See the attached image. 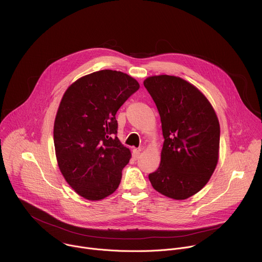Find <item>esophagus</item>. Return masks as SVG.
Returning a JSON list of instances; mask_svg holds the SVG:
<instances>
[{
  "mask_svg": "<svg viewBox=\"0 0 262 262\" xmlns=\"http://www.w3.org/2000/svg\"><path fill=\"white\" fill-rule=\"evenodd\" d=\"M140 151H141V149H134V150H133V158H134L135 160H138V159H139V157H140Z\"/></svg>",
  "mask_w": 262,
  "mask_h": 262,
  "instance_id": "1",
  "label": "esophagus"
}]
</instances>
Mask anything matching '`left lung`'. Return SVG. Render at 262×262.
Returning a JSON list of instances; mask_svg holds the SVG:
<instances>
[{
    "label": "left lung",
    "instance_id": "1",
    "mask_svg": "<svg viewBox=\"0 0 262 262\" xmlns=\"http://www.w3.org/2000/svg\"><path fill=\"white\" fill-rule=\"evenodd\" d=\"M144 86L158 107L165 139L160 167L149 180L169 198H190L208 182L217 164L215 112L195 86L178 77H149Z\"/></svg>",
    "mask_w": 262,
    "mask_h": 262
}]
</instances>
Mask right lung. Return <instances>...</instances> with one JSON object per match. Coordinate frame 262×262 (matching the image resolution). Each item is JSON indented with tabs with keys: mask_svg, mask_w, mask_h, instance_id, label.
I'll list each match as a JSON object with an SVG mask.
<instances>
[{
	"mask_svg": "<svg viewBox=\"0 0 262 262\" xmlns=\"http://www.w3.org/2000/svg\"><path fill=\"white\" fill-rule=\"evenodd\" d=\"M140 88L128 74L99 70L65 91L54 124L58 166L71 188L96 201L113 194L132 157L117 138L116 113Z\"/></svg>",
	"mask_w": 262,
	"mask_h": 262,
	"instance_id": "1",
	"label": "right lung"
}]
</instances>
